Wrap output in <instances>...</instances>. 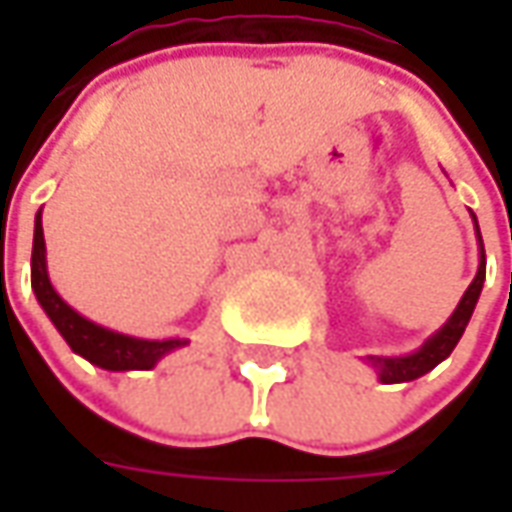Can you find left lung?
I'll use <instances>...</instances> for the list:
<instances>
[{
    "mask_svg": "<svg viewBox=\"0 0 512 512\" xmlns=\"http://www.w3.org/2000/svg\"><path fill=\"white\" fill-rule=\"evenodd\" d=\"M476 230H479V225H476ZM479 250H482V262H479V273H476L473 285L464 290L462 302H459V307H456V313L447 319V325H444L442 330L433 336V339H427L422 350H416V353H410V356H402V359H382V356H370V362H373V367L379 370V379H382L384 384L413 382V379L424 376L427 370H433L436 364L444 362V359L453 353V347L459 344L464 327H467L470 316H473V307H476V302H479V293H482V285H484L487 259H484L482 233H479Z\"/></svg>",
    "mask_w": 512,
    "mask_h": 512,
    "instance_id": "left-lung-1",
    "label": "left lung"
}]
</instances>
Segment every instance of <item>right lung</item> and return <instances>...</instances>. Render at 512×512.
<instances>
[{
  "instance_id": "add662e5",
  "label": "right lung",
  "mask_w": 512,
  "mask_h": 512,
  "mask_svg": "<svg viewBox=\"0 0 512 512\" xmlns=\"http://www.w3.org/2000/svg\"><path fill=\"white\" fill-rule=\"evenodd\" d=\"M30 285L36 290L39 305L45 307L50 322L65 336L73 353L85 356L88 362L99 364L105 370H150L165 353L187 344L185 339H165V342H148L133 339L125 333H113L108 327H99L79 316L62 296L50 287L48 267H45V236H42V210L36 213L33 227V256H30Z\"/></svg>"
}]
</instances>
